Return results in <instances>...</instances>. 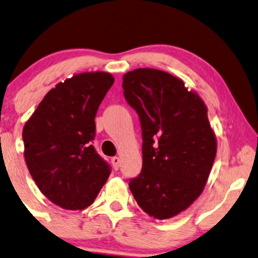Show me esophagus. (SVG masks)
<instances>
[{"label":"esophagus","mask_w":258,"mask_h":258,"mask_svg":"<svg viewBox=\"0 0 258 258\" xmlns=\"http://www.w3.org/2000/svg\"><path fill=\"white\" fill-rule=\"evenodd\" d=\"M112 164H113V167H114V170H118L119 169V165H120V158L119 157H113L112 159Z\"/></svg>","instance_id":"1"}]
</instances>
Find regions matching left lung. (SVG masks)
I'll list each match as a JSON object with an SVG mask.
<instances>
[{
	"label": "left lung",
	"mask_w": 258,
	"mask_h": 258,
	"mask_svg": "<svg viewBox=\"0 0 258 258\" xmlns=\"http://www.w3.org/2000/svg\"><path fill=\"white\" fill-rule=\"evenodd\" d=\"M122 88L143 137V169L130 190L146 214L171 218L199 197L215 161L207 106L180 79L152 68L126 73Z\"/></svg>",
	"instance_id": "left-lung-1"
}]
</instances>
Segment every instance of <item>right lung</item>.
<instances>
[{
  "mask_svg": "<svg viewBox=\"0 0 258 258\" xmlns=\"http://www.w3.org/2000/svg\"><path fill=\"white\" fill-rule=\"evenodd\" d=\"M113 82L105 72L74 75L48 92L23 127L25 159L34 181L67 210L89 207L111 174L92 143L95 114Z\"/></svg>",
  "mask_w": 258,
  "mask_h": 258,
  "instance_id": "add662e5",
  "label": "right lung"
}]
</instances>
